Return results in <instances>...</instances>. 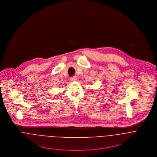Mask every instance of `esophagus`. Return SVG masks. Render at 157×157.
I'll return each instance as SVG.
<instances>
[{"instance_id": "esophagus-1", "label": "esophagus", "mask_w": 157, "mask_h": 157, "mask_svg": "<svg viewBox=\"0 0 157 157\" xmlns=\"http://www.w3.org/2000/svg\"><path fill=\"white\" fill-rule=\"evenodd\" d=\"M70 80H71V81H75L77 80V78H76V76H73V77H71V78H70Z\"/></svg>"}]
</instances>
